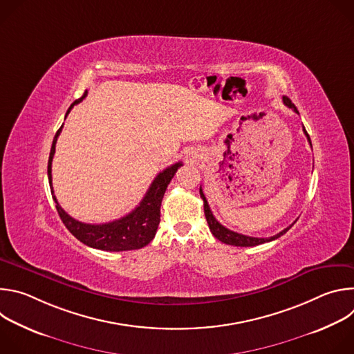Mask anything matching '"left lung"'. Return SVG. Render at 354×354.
<instances>
[{"label":"left lung","mask_w":354,"mask_h":354,"mask_svg":"<svg viewBox=\"0 0 354 354\" xmlns=\"http://www.w3.org/2000/svg\"><path fill=\"white\" fill-rule=\"evenodd\" d=\"M283 102H284L286 106L291 108L295 113H298L297 108L294 106V104L291 102V100H290L287 96H283ZM302 129H304V133H306V136H307V138H308V141H310V144H311V138H310V136H308L306 127H302ZM200 197L203 198L205 216H206V220H207V224H209V228H210L212 234H213L218 241H221V242H224V243H227V245H234V246H257V245H261V243H265V242H270V241L277 239L279 236H281L283 234H286V232L292 227V224H291L290 227L284 228L281 232H279V234H276V235H273V236H269V238H255V236L242 235V234H238V232H235V231H231V230L225 228L224 225H221V224L216 220V217L213 216V213H212V210H210V206H209V203H207V198H206L203 190H201V186H200Z\"/></svg>","instance_id":"left-lung-1"}]
</instances>
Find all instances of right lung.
Masks as SVG:
<instances>
[{
  "mask_svg": "<svg viewBox=\"0 0 354 354\" xmlns=\"http://www.w3.org/2000/svg\"><path fill=\"white\" fill-rule=\"evenodd\" d=\"M86 96L85 93L77 99L75 102L68 108L67 115L73 109L74 105L80 104L81 100ZM66 115V116H67ZM63 126L57 130L52 149H50L48 156V164H47V176L50 183V190H52V196L56 203L57 213L63 221V224L67 227V230L82 243L108 252H120V250H133L140 249L148 245L154 239L160 220H161V201L165 194V190L172 180L174 175L176 174L178 168L182 167V162H176L162 172L157 175V178L151 183L149 189L147 190L145 196L140 201V205L127 216L105 223V224H85L81 221H77L75 218L70 217L59 205V201L55 196L53 185H52V162L56 153V142L62 133Z\"/></svg>",
  "mask_w": 354,
  "mask_h": 354,
  "instance_id": "1",
  "label": "right lung"
}]
</instances>
